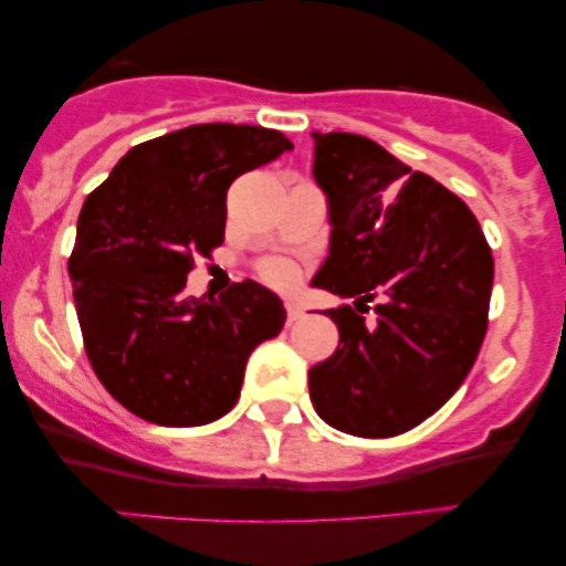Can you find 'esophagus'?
I'll list each match as a JSON object with an SVG mask.
<instances>
[{
  "instance_id": "obj_1",
  "label": "esophagus",
  "mask_w": 566,
  "mask_h": 566,
  "mask_svg": "<svg viewBox=\"0 0 566 566\" xmlns=\"http://www.w3.org/2000/svg\"><path fill=\"white\" fill-rule=\"evenodd\" d=\"M284 308H287V324H295V322L303 319V308H301V305L284 303Z\"/></svg>"
}]
</instances>
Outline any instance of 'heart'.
Instances as JSON below:
<instances>
[{"label":"heart","mask_w":566,"mask_h":566,"mask_svg":"<svg viewBox=\"0 0 566 566\" xmlns=\"http://www.w3.org/2000/svg\"><path fill=\"white\" fill-rule=\"evenodd\" d=\"M261 276L265 282L276 284V287H287V284L295 282V269L284 261H269L261 265Z\"/></svg>","instance_id":"b5f03b06"}]
</instances>
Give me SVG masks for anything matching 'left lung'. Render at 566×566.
Returning a JSON list of instances; mask_svg holds the SVG:
<instances>
[{
  "mask_svg": "<svg viewBox=\"0 0 566 566\" xmlns=\"http://www.w3.org/2000/svg\"><path fill=\"white\" fill-rule=\"evenodd\" d=\"M329 201V258L314 284L354 305L327 311L340 343L308 369L314 409L350 437L420 426L458 391L486 335L495 261L463 199L365 135L314 133ZM381 297L375 323L366 303Z\"/></svg>",
  "mask_w": 566,
  "mask_h": 566,
  "instance_id": "1",
  "label": "left lung"
}]
</instances>
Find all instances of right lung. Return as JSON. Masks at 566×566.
Returning a JSON list of instances; mask_svg holds the SVG:
<instances>
[{"mask_svg": "<svg viewBox=\"0 0 566 566\" xmlns=\"http://www.w3.org/2000/svg\"><path fill=\"white\" fill-rule=\"evenodd\" d=\"M279 129L191 125L129 148L84 199L69 258L84 354L129 412L188 428L223 418L252 348L284 327V305L255 282L186 297L197 258L223 244L226 191L290 151Z\"/></svg>", "mask_w": 566, "mask_h": 566, "instance_id": "right-lung-1", "label": "right lung"}]
</instances>
